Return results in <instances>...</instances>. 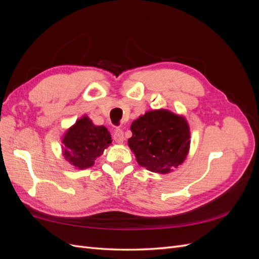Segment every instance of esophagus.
Returning <instances> with one entry per match:
<instances>
[{
	"instance_id": "34e87169",
	"label": "esophagus",
	"mask_w": 259,
	"mask_h": 259,
	"mask_svg": "<svg viewBox=\"0 0 259 259\" xmlns=\"http://www.w3.org/2000/svg\"><path fill=\"white\" fill-rule=\"evenodd\" d=\"M113 139L114 142L117 144H122L123 140H124V133L122 130L120 128H115L113 131Z\"/></svg>"
}]
</instances>
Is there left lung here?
<instances>
[{
	"mask_svg": "<svg viewBox=\"0 0 259 259\" xmlns=\"http://www.w3.org/2000/svg\"><path fill=\"white\" fill-rule=\"evenodd\" d=\"M127 140L139 165L166 174L182 164L190 146V131L183 116L167 110H154L132 123Z\"/></svg>",
	"mask_w": 259,
	"mask_h": 259,
	"instance_id": "8db88e82",
	"label": "left lung"
}]
</instances>
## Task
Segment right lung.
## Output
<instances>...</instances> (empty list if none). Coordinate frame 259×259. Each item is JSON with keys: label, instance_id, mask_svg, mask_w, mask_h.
Masks as SVG:
<instances>
[{"label": "right lung", "instance_id": "right-lung-1", "mask_svg": "<svg viewBox=\"0 0 259 259\" xmlns=\"http://www.w3.org/2000/svg\"><path fill=\"white\" fill-rule=\"evenodd\" d=\"M66 159L79 169L94 165V161L111 144V135L105 126H96L83 116L65 135Z\"/></svg>", "mask_w": 259, "mask_h": 259}]
</instances>
